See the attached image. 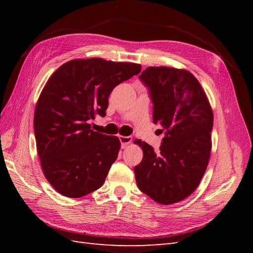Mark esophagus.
Wrapping results in <instances>:
<instances>
[{
    "mask_svg": "<svg viewBox=\"0 0 253 253\" xmlns=\"http://www.w3.org/2000/svg\"><path fill=\"white\" fill-rule=\"evenodd\" d=\"M119 140L121 142V148L126 149L128 144H131L132 137L131 136H119Z\"/></svg>",
    "mask_w": 253,
    "mask_h": 253,
    "instance_id": "obj_1",
    "label": "esophagus"
}]
</instances>
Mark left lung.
<instances>
[{"instance_id": "obj_1", "label": "left lung", "mask_w": 253, "mask_h": 253, "mask_svg": "<svg viewBox=\"0 0 253 253\" xmlns=\"http://www.w3.org/2000/svg\"><path fill=\"white\" fill-rule=\"evenodd\" d=\"M153 102V122L162 126L159 151L136 140L141 163L134 168L137 186L153 201L172 205L192 194L205 174L211 153L213 112L205 90L190 72L147 67L139 76Z\"/></svg>"}]
</instances>
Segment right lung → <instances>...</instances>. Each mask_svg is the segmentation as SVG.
<instances>
[{
	"label": "right lung",
	"mask_w": 253,
	"mask_h": 253,
	"mask_svg": "<svg viewBox=\"0 0 253 253\" xmlns=\"http://www.w3.org/2000/svg\"><path fill=\"white\" fill-rule=\"evenodd\" d=\"M140 71L136 63L75 59L47 80L36 105L34 129L45 178L60 194L82 197L103 185L120 140L94 132L89 121L104 117L114 87Z\"/></svg>",
	"instance_id": "1"
}]
</instances>
